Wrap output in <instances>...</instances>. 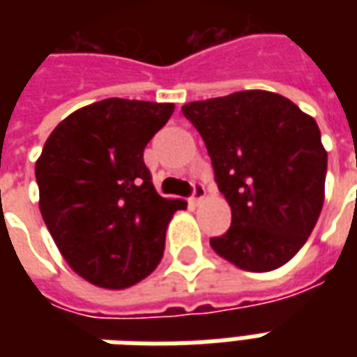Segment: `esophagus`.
<instances>
[{
    "label": "esophagus",
    "instance_id": "esophagus-1",
    "mask_svg": "<svg viewBox=\"0 0 357 357\" xmlns=\"http://www.w3.org/2000/svg\"><path fill=\"white\" fill-rule=\"evenodd\" d=\"M206 197V189L202 183H193V195H191V202L193 204H199Z\"/></svg>",
    "mask_w": 357,
    "mask_h": 357
}]
</instances>
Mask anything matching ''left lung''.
Listing matches in <instances>:
<instances>
[{
	"label": "left lung",
	"mask_w": 357,
	"mask_h": 357,
	"mask_svg": "<svg viewBox=\"0 0 357 357\" xmlns=\"http://www.w3.org/2000/svg\"><path fill=\"white\" fill-rule=\"evenodd\" d=\"M183 116L208 151L231 227L210 239L247 271L281 268L304 247L321 214L327 153L312 116L262 89L187 102Z\"/></svg>",
	"instance_id": "left-lung-1"
}]
</instances>
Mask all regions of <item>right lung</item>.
I'll use <instances>...</instances> for the list:
<instances>
[{"mask_svg":"<svg viewBox=\"0 0 357 357\" xmlns=\"http://www.w3.org/2000/svg\"><path fill=\"white\" fill-rule=\"evenodd\" d=\"M172 102L102 99L66 116L36 162L40 210L68 266L102 289H126L158 266L166 227L185 202L156 193L143 151Z\"/></svg>","mask_w":357,"mask_h":357,"instance_id":"right-lung-1","label":"right lung"}]
</instances>
